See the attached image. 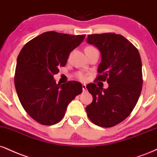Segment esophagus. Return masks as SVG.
<instances>
[{
    "mask_svg": "<svg viewBox=\"0 0 157 157\" xmlns=\"http://www.w3.org/2000/svg\"><path fill=\"white\" fill-rule=\"evenodd\" d=\"M82 90H84V91H85V90H86V84H82Z\"/></svg>",
    "mask_w": 157,
    "mask_h": 157,
    "instance_id": "34e87169",
    "label": "esophagus"
}]
</instances>
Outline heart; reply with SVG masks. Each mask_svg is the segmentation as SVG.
Listing matches in <instances>:
<instances>
[{
	"mask_svg": "<svg viewBox=\"0 0 157 157\" xmlns=\"http://www.w3.org/2000/svg\"><path fill=\"white\" fill-rule=\"evenodd\" d=\"M88 48H90V47H88ZM76 77H77V79H79V80H82V81L85 80H86V75H85V74H83L82 72H77L76 74Z\"/></svg>",
	"mask_w": 157,
	"mask_h": 157,
	"instance_id": "1",
	"label": "heart"
}]
</instances>
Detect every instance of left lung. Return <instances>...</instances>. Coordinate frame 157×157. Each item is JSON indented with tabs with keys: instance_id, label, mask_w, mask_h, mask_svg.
I'll list each match as a JSON object with an SVG mask.
<instances>
[{
	"instance_id": "8db88e82",
	"label": "left lung",
	"mask_w": 157,
	"mask_h": 157,
	"mask_svg": "<svg viewBox=\"0 0 157 157\" xmlns=\"http://www.w3.org/2000/svg\"><path fill=\"white\" fill-rule=\"evenodd\" d=\"M86 41L100 51L101 63L97 70L100 75L97 80H107L108 88L87 85L93 101L86 110L96 125L112 127L126 119L138 101L143 86L140 56L137 49L119 34L88 35Z\"/></svg>"
}]
</instances>
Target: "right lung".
Masks as SVG:
<instances>
[{
  "instance_id": "right-lung-1",
  "label": "right lung",
  "mask_w": 157,
  "mask_h": 157,
  "mask_svg": "<svg viewBox=\"0 0 157 157\" xmlns=\"http://www.w3.org/2000/svg\"><path fill=\"white\" fill-rule=\"evenodd\" d=\"M85 35L45 32L22 48L17 59L14 84L20 103L39 124L53 125L63 118L67 107L82 86L77 81L57 84L53 75L65 67L70 52Z\"/></svg>"
}]
</instances>
